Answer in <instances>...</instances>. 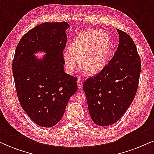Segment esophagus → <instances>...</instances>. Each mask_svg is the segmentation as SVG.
Wrapping results in <instances>:
<instances>
[{"mask_svg": "<svg viewBox=\"0 0 154 154\" xmlns=\"http://www.w3.org/2000/svg\"><path fill=\"white\" fill-rule=\"evenodd\" d=\"M77 86H78V89L79 90H81L82 88V80H81L80 79H78L77 81Z\"/></svg>", "mask_w": 154, "mask_h": 154, "instance_id": "34e87169", "label": "esophagus"}]
</instances>
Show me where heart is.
I'll list each match as a JSON object with an SVG mask.
<instances>
[{"label":"heart","instance_id":"b5f03b06","mask_svg":"<svg viewBox=\"0 0 154 154\" xmlns=\"http://www.w3.org/2000/svg\"><path fill=\"white\" fill-rule=\"evenodd\" d=\"M111 48L109 35L103 30L83 32L63 54L66 71L74 74L79 65L88 74L95 75L106 64Z\"/></svg>","mask_w":154,"mask_h":154}]
</instances>
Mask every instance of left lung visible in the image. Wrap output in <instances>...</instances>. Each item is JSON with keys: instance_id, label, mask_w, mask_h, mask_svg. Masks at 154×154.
I'll return each mask as SVG.
<instances>
[{"instance_id": "8db88e82", "label": "left lung", "mask_w": 154, "mask_h": 154, "mask_svg": "<svg viewBox=\"0 0 154 154\" xmlns=\"http://www.w3.org/2000/svg\"><path fill=\"white\" fill-rule=\"evenodd\" d=\"M119 40L109 63L83 84L88 111L93 122L102 127L113 125L128 110L138 86L140 59L131 37L117 29Z\"/></svg>"}]
</instances>
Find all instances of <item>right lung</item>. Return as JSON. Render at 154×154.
Instances as JSON below:
<instances>
[{
    "label": "right lung",
    "instance_id": "obj_1",
    "mask_svg": "<svg viewBox=\"0 0 154 154\" xmlns=\"http://www.w3.org/2000/svg\"><path fill=\"white\" fill-rule=\"evenodd\" d=\"M67 22H45L22 37L16 48L12 70L21 106L29 117L44 128L61 119L77 79L63 70ZM46 54L39 59L35 54Z\"/></svg>",
    "mask_w": 154,
    "mask_h": 154
}]
</instances>
